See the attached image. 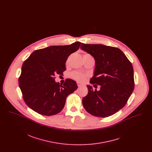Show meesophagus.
<instances>
[{
    "label": "esophagus",
    "mask_w": 152,
    "mask_h": 152,
    "mask_svg": "<svg viewBox=\"0 0 152 152\" xmlns=\"http://www.w3.org/2000/svg\"><path fill=\"white\" fill-rule=\"evenodd\" d=\"M77 86L79 87H81L83 86V84H81V83H80L79 82H77Z\"/></svg>",
    "instance_id": "obj_1"
}]
</instances>
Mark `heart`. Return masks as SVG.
<instances>
[{
  "instance_id": "1",
  "label": "heart",
  "mask_w": 152,
  "mask_h": 152,
  "mask_svg": "<svg viewBox=\"0 0 152 152\" xmlns=\"http://www.w3.org/2000/svg\"><path fill=\"white\" fill-rule=\"evenodd\" d=\"M71 76L79 82L83 83L84 82L87 77V75L85 74H83L82 73L78 72H73L71 74Z\"/></svg>"
}]
</instances>
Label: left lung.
<instances>
[{
  "label": "left lung",
  "mask_w": 152,
  "mask_h": 152,
  "mask_svg": "<svg viewBox=\"0 0 152 152\" xmlns=\"http://www.w3.org/2000/svg\"><path fill=\"white\" fill-rule=\"evenodd\" d=\"M80 48L95 60L90 83L100 86L97 91L87 86L88 93L82 103L89 114L99 117L112 116L125 105L134 87L133 68L121 50L102 44L82 43Z\"/></svg>",
  "instance_id": "obj_1"
}]
</instances>
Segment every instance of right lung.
Wrapping results in <instances>:
<instances>
[{"mask_svg":"<svg viewBox=\"0 0 152 152\" xmlns=\"http://www.w3.org/2000/svg\"><path fill=\"white\" fill-rule=\"evenodd\" d=\"M81 43L52 45L34 51L24 61L19 85L27 106L39 114L52 116L60 113L66 97L77 89L76 82L67 79L63 84L56 83L55 75L66 70L68 57L77 51Z\"/></svg>","mask_w":152,"mask_h":152,"instance_id":"right-lung-1","label":"right lung"}]
</instances>
